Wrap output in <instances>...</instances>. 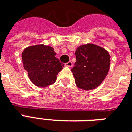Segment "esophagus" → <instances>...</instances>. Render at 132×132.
<instances>
[{"mask_svg":"<svg viewBox=\"0 0 132 132\" xmlns=\"http://www.w3.org/2000/svg\"><path fill=\"white\" fill-rule=\"evenodd\" d=\"M66 66H68V67H72V62L71 61H69L68 62H67L66 64H65Z\"/></svg>","mask_w":132,"mask_h":132,"instance_id":"1","label":"esophagus"}]
</instances>
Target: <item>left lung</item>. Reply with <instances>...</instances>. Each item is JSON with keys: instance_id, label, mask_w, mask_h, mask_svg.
Here are the masks:
<instances>
[{"instance_id": "8db88e82", "label": "left lung", "mask_w": 132, "mask_h": 132, "mask_svg": "<svg viewBox=\"0 0 132 132\" xmlns=\"http://www.w3.org/2000/svg\"><path fill=\"white\" fill-rule=\"evenodd\" d=\"M75 55L76 62L71 71L77 86L86 91L97 88L110 69V55L108 51L88 43L77 48Z\"/></svg>"}]
</instances>
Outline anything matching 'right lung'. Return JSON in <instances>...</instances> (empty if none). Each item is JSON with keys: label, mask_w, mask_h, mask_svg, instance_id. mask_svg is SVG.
I'll use <instances>...</instances> for the list:
<instances>
[{"label": "right lung", "mask_w": 132, "mask_h": 132, "mask_svg": "<svg viewBox=\"0 0 132 132\" xmlns=\"http://www.w3.org/2000/svg\"><path fill=\"white\" fill-rule=\"evenodd\" d=\"M55 55L53 48L44 44L30 46L24 49V68L35 86L45 88L55 82L57 74L64 66Z\"/></svg>", "instance_id": "obj_1"}]
</instances>
